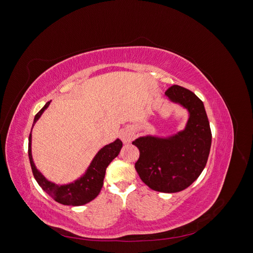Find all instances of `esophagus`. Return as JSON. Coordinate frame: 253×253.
I'll return each mask as SVG.
<instances>
[{
	"label": "esophagus",
	"mask_w": 253,
	"mask_h": 253,
	"mask_svg": "<svg viewBox=\"0 0 253 253\" xmlns=\"http://www.w3.org/2000/svg\"><path fill=\"white\" fill-rule=\"evenodd\" d=\"M134 138V135L131 131H127V129H125V131L121 132V140L125 143L126 142H131Z\"/></svg>",
	"instance_id": "1"
}]
</instances>
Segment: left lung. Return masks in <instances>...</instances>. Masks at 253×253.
<instances>
[{"label":"left lung","mask_w":253,"mask_h":253,"mask_svg":"<svg viewBox=\"0 0 253 253\" xmlns=\"http://www.w3.org/2000/svg\"><path fill=\"white\" fill-rule=\"evenodd\" d=\"M166 95L188 109L187 126L170 138L147 136L133 141L139 150L135 169L152 190L174 193L192 185L203 172L209 157L212 134L204 103L193 91L172 85Z\"/></svg>","instance_id":"8db88e82"}]
</instances>
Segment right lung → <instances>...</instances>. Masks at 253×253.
Returning <instances> with one entry per match:
<instances>
[{
    "label": "right lung",
    "mask_w": 253,
    "mask_h": 253,
    "mask_svg": "<svg viewBox=\"0 0 253 253\" xmlns=\"http://www.w3.org/2000/svg\"><path fill=\"white\" fill-rule=\"evenodd\" d=\"M50 101L45 104L43 108L37 113L34 120L36 121L40 118L44 110L49 105ZM122 148V141L120 139L115 140L114 142L105 145L91 162L87 172L82 177L72 183L64 186H58L48 181L44 176L36 169V166L33 162L32 156V134H29L28 138V157L30 166H32L33 174L39 186L51 196L56 202L63 205L71 206H82L93 201L97 195L100 193V190L103 186V179L105 175V170L111 164L114 158H116Z\"/></svg>",
    "instance_id": "add662e5"
}]
</instances>
